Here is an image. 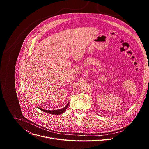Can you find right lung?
Wrapping results in <instances>:
<instances>
[{
  "mask_svg": "<svg viewBox=\"0 0 149 149\" xmlns=\"http://www.w3.org/2000/svg\"><path fill=\"white\" fill-rule=\"evenodd\" d=\"M68 104H69V102L67 104V105L65 106V107H63L62 109L56 110H46L42 109L40 108H38H38L39 109H40L41 111H44V112H45L47 113H49V114H54V115H58V114H61L63 113L66 111V110H67V109L68 107Z\"/></svg>",
  "mask_w": 149,
  "mask_h": 149,
  "instance_id": "obj_1",
  "label": "right lung"
}]
</instances>
